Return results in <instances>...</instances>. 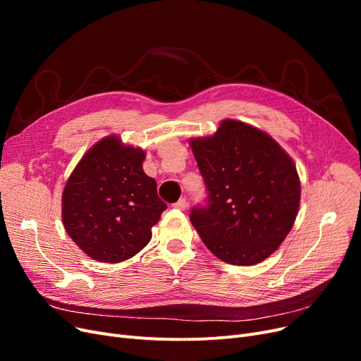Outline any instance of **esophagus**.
<instances>
[{"label": "esophagus", "mask_w": 361, "mask_h": 361, "mask_svg": "<svg viewBox=\"0 0 361 361\" xmlns=\"http://www.w3.org/2000/svg\"><path fill=\"white\" fill-rule=\"evenodd\" d=\"M187 204H188V202H187V199H179L176 203L173 204V207H176V209H179V211H185L187 209Z\"/></svg>", "instance_id": "obj_1"}]
</instances>
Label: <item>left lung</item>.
<instances>
[{
  "label": "left lung",
  "mask_w": 361,
  "mask_h": 361,
  "mask_svg": "<svg viewBox=\"0 0 361 361\" xmlns=\"http://www.w3.org/2000/svg\"><path fill=\"white\" fill-rule=\"evenodd\" d=\"M190 146L206 183V206L190 220L204 245L232 265H255L285 241L300 209L292 158L264 130L226 118Z\"/></svg>",
  "instance_id": "8db88e82"
}]
</instances>
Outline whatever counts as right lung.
Returning a JSON list of instances; mask_svg holds the SVG:
<instances>
[{
	"label": "right lung",
	"instance_id": "add662e5",
	"mask_svg": "<svg viewBox=\"0 0 361 361\" xmlns=\"http://www.w3.org/2000/svg\"><path fill=\"white\" fill-rule=\"evenodd\" d=\"M146 152L108 135L85 152L61 195V218L72 241L105 264L135 256L167 209L157 182L143 170Z\"/></svg>",
	"mask_w": 361,
	"mask_h": 361
}]
</instances>
